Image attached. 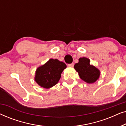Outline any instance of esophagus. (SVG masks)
<instances>
[{"mask_svg":"<svg viewBox=\"0 0 126 126\" xmlns=\"http://www.w3.org/2000/svg\"><path fill=\"white\" fill-rule=\"evenodd\" d=\"M74 66V64L73 63H70V64H68V67H70V68H72Z\"/></svg>","mask_w":126,"mask_h":126,"instance_id":"34e87169","label":"esophagus"}]
</instances>
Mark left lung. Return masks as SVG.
<instances>
[{"label":"left lung","instance_id":"left-lung-1","mask_svg":"<svg viewBox=\"0 0 126 126\" xmlns=\"http://www.w3.org/2000/svg\"><path fill=\"white\" fill-rule=\"evenodd\" d=\"M90 60L87 57H81L79 63L74 65L80 79L88 84L95 82L99 79L100 71L94 65L90 64Z\"/></svg>","mask_w":126,"mask_h":126}]
</instances>
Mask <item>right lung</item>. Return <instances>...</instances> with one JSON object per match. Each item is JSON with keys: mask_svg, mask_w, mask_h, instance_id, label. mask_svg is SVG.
<instances>
[{"mask_svg": "<svg viewBox=\"0 0 126 126\" xmlns=\"http://www.w3.org/2000/svg\"><path fill=\"white\" fill-rule=\"evenodd\" d=\"M66 68L64 63L51 58L45 64L38 67L34 80L41 87L50 88L58 83L62 72Z\"/></svg>", "mask_w": 126, "mask_h": 126, "instance_id": "obj_1", "label": "right lung"}]
</instances>
